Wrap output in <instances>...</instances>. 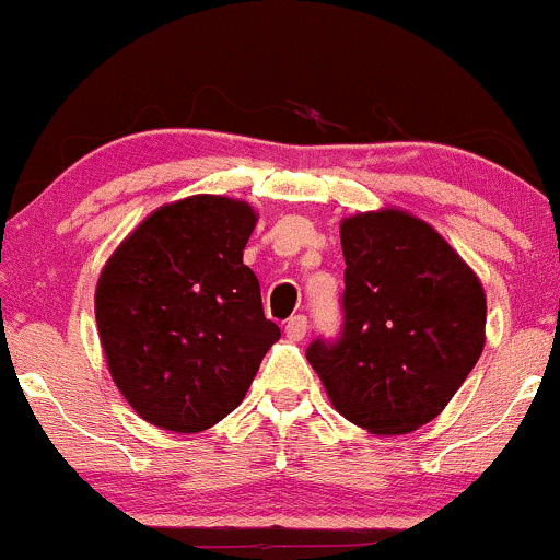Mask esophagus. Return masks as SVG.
<instances>
[{"label":"esophagus","instance_id":"34e87169","mask_svg":"<svg viewBox=\"0 0 560 560\" xmlns=\"http://www.w3.org/2000/svg\"><path fill=\"white\" fill-rule=\"evenodd\" d=\"M307 334V318L305 316H292L287 320V337L292 339V342H300V339H305Z\"/></svg>","mask_w":560,"mask_h":560}]
</instances>
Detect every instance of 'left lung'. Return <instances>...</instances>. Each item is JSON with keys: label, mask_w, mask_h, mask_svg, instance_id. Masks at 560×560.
I'll list each match as a JSON object with an SVG mask.
<instances>
[{"label": "left lung", "mask_w": 560, "mask_h": 560, "mask_svg": "<svg viewBox=\"0 0 560 560\" xmlns=\"http://www.w3.org/2000/svg\"><path fill=\"white\" fill-rule=\"evenodd\" d=\"M345 329L307 347L334 408L371 434H410L445 410L485 350L479 276L427 221L400 208L339 226Z\"/></svg>", "instance_id": "1"}]
</instances>
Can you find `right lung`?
Here are the masks:
<instances>
[{
  "label": "right lung",
  "mask_w": 560,
  "mask_h": 560,
  "mask_svg": "<svg viewBox=\"0 0 560 560\" xmlns=\"http://www.w3.org/2000/svg\"><path fill=\"white\" fill-rule=\"evenodd\" d=\"M255 223L242 199H176L147 215L102 268L94 316L107 369L152 427H215L281 337L262 313L258 276L242 262Z\"/></svg>",
  "instance_id": "right-lung-1"
}]
</instances>
